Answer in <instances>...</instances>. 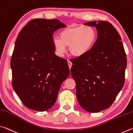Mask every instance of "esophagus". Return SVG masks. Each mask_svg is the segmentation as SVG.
<instances>
[{"instance_id": "1", "label": "esophagus", "mask_w": 133, "mask_h": 133, "mask_svg": "<svg viewBox=\"0 0 133 133\" xmlns=\"http://www.w3.org/2000/svg\"><path fill=\"white\" fill-rule=\"evenodd\" d=\"M68 64H69V69H71V66H72V64H73V63H71L70 61H69V60H68Z\"/></svg>"}]
</instances>
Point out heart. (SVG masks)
Returning <instances> with one entry per match:
<instances>
[{"label": "heart", "instance_id": "1", "mask_svg": "<svg viewBox=\"0 0 133 133\" xmlns=\"http://www.w3.org/2000/svg\"><path fill=\"white\" fill-rule=\"evenodd\" d=\"M97 33L93 27L89 26H68L63 29L59 38L56 37L53 44L56 54L63 56L66 46L75 57H81L89 52L95 44Z\"/></svg>", "mask_w": 133, "mask_h": 133}]
</instances>
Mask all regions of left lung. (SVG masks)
Returning <instances> with one entry per match:
<instances>
[{
    "instance_id": "obj_1",
    "label": "left lung",
    "mask_w": 133,
    "mask_h": 133,
    "mask_svg": "<svg viewBox=\"0 0 133 133\" xmlns=\"http://www.w3.org/2000/svg\"><path fill=\"white\" fill-rule=\"evenodd\" d=\"M97 39L89 52L72 60L71 75L76 96L85 111L97 112L111 106L122 89L127 58L120 35L108 22L94 21Z\"/></svg>"
}]
</instances>
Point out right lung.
<instances>
[{"mask_svg": "<svg viewBox=\"0 0 133 133\" xmlns=\"http://www.w3.org/2000/svg\"><path fill=\"white\" fill-rule=\"evenodd\" d=\"M66 27L57 19H35L18 35L10 61L12 86L29 109H50L69 76L67 60L55 55L53 44L54 32Z\"/></svg>", "mask_w": 133, "mask_h": 133, "instance_id": "add662e5", "label": "right lung"}]
</instances>
